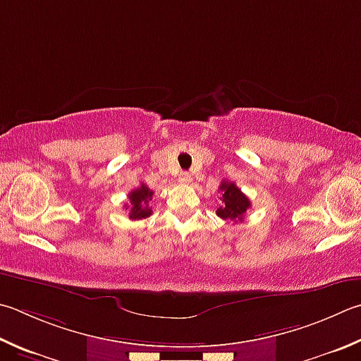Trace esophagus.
I'll return each mask as SVG.
<instances>
[{
  "label": "esophagus",
  "instance_id": "1",
  "mask_svg": "<svg viewBox=\"0 0 361 361\" xmlns=\"http://www.w3.org/2000/svg\"><path fill=\"white\" fill-rule=\"evenodd\" d=\"M180 183H183V185H189V183H191L192 181V176L191 175H189L188 172H181L180 173Z\"/></svg>",
  "mask_w": 361,
  "mask_h": 361
}]
</instances>
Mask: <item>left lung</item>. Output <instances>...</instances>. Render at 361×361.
Here are the masks:
<instances>
[{"label":"left lung","instance_id":"obj_1","mask_svg":"<svg viewBox=\"0 0 361 361\" xmlns=\"http://www.w3.org/2000/svg\"><path fill=\"white\" fill-rule=\"evenodd\" d=\"M221 205L216 209V214L222 219H231V221H243L245 213L251 207V202L246 197V195L241 192V189L235 185L233 181L224 180L221 183Z\"/></svg>","mask_w":361,"mask_h":361}]
</instances>
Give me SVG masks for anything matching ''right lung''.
<instances>
[{
  "mask_svg": "<svg viewBox=\"0 0 361 361\" xmlns=\"http://www.w3.org/2000/svg\"><path fill=\"white\" fill-rule=\"evenodd\" d=\"M153 191L145 185H140L134 191L129 192V205H124L126 209L129 208V219L139 221L145 219L152 216V208H149V202H152Z\"/></svg>",
  "mask_w": 361,
  "mask_h": 361,
  "instance_id": "1",
  "label": "right lung"
}]
</instances>
